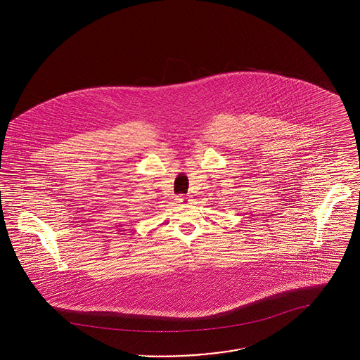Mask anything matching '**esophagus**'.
I'll return each instance as SVG.
<instances>
[{
    "label": "esophagus",
    "mask_w": 360,
    "mask_h": 360,
    "mask_svg": "<svg viewBox=\"0 0 360 360\" xmlns=\"http://www.w3.org/2000/svg\"><path fill=\"white\" fill-rule=\"evenodd\" d=\"M178 201H179V204L181 205H188V202L191 201L188 197H181V198H178Z\"/></svg>",
    "instance_id": "34e87169"
}]
</instances>
